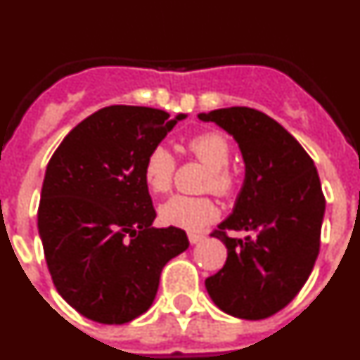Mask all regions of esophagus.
Returning a JSON list of instances; mask_svg holds the SVG:
<instances>
[{
  "label": "esophagus",
  "instance_id": "esophagus-1",
  "mask_svg": "<svg viewBox=\"0 0 360 360\" xmlns=\"http://www.w3.org/2000/svg\"><path fill=\"white\" fill-rule=\"evenodd\" d=\"M187 238H189V241H191V245H195V243H200V241L203 240V234H198V232H189V234H187Z\"/></svg>",
  "mask_w": 360,
  "mask_h": 360
}]
</instances>
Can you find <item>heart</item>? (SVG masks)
<instances>
[{"instance_id":"heart-1","label":"heart","mask_w":360,"mask_h":360,"mask_svg":"<svg viewBox=\"0 0 360 360\" xmlns=\"http://www.w3.org/2000/svg\"><path fill=\"white\" fill-rule=\"evenodd\" d=\"M191 157L209 167L205 178V189H211L218 196H229L234 193L238 176L229 167L231 160V142L221 131H202L193 135L186 144ZM176 171V158L165 146L151 148L144 160L142 174L148 189L155 195H164L173 186ZM219 211L214 200L209 196L176 195L158 207V218L164 225L187 231H198L218 218Z\"/></svg>"}]
</instances>
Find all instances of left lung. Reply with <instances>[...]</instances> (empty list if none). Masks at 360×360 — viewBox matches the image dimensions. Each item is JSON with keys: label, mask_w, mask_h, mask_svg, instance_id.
<instances>
[{"label": "left lung", "mask_w": 360, "mask_h": 360, "mask_svg": "<svg viewBox=\"0 0 360 360\" xmlns=\"http://www.w3.org/2000/svg\"><path fill=\"white\" fill-rule=\"evenodd\" d=\"M231 133L245 160V182L234 211L211 236L227 247L224 269L205 279L225 314L266 319L299 294L321 247L324 195L303 146L263 111L234 106L200 113ZM229 230H252L238 240Z\"/></svg>", "instance_id": "8db88e82"}]
</instances>
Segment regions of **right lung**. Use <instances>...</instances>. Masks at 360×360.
Wrapping results in <instances>:
<instances>
[{"label": "right lung", "instance_id": "obj_1", "mask_svg": "<svg viewBox=\"0 0 360 360\" xmlns=\"http://www.w3.org/2000/svg\"><path fill=\"white\" fill-rule=\"evenodd\" d=\"M178 115L108 106L77 124L50 158L37 229L57 292L88 319L124 324L157 295L165 263L189 247L186 231L151 227L157 211L144 160Z\"/></svg>", "mask_w": 360, "mask_h": 360}]
</instances>
